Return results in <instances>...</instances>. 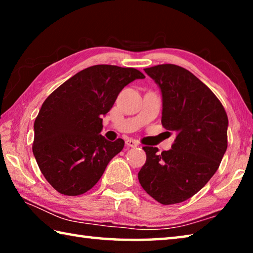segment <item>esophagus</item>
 Returning a JSON list of instances; mask_svg holds the SVG:
<instances>
[{
	"mask_svg": "<svg viewBox=\"0 0 253 253\" xmlns=\"http://www.w3.org/2000/svg\"><path fill=\"white\" fill-rule=\"evenodd\" d=\"M126 145L128 147H137L138 146V142L135 139H131V138H128L126 139Z\"/></svg>",
	"mask_w": 253,
	"mask_h": 253,
	"instance_id": "obj_1",
	"label": "esophagus"
}]
</instances>
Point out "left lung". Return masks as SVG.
<instances>
[{
    "label": "left lung",
    "instance_id": "1",
    "mask_svg": "<svg viewBox=\"0 0 253 253\" xmlns=\"http://www.w3.org/2000/svg\"><path fill=\"white\" fill-rule=\"evenodd\" d=\"M160 85L162 125L176 132L169 151L144 146L138 179L164 205L181 203L202 188L219 169L228 147V115L211 89L184 68L165 63L144 69Z\"/></svg>",
    "mask_w": 253,
    "mask_h": 253
}]
</instances>
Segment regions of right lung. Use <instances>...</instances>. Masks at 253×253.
Returning <instances> with one entry per match:
<instances>
[{
    "label": "right lung",
    "mask_w": 253,
    "mask_h": 253,
    "mask_svg": "<svg viewBox=\"0 0 253 253\" xmlns=\"http://www.w3.org/2000/svg\"><path fill=\"white\" fill-rule=\"evenodd\" d=\"M145 76L135 68L97 65L81 70L46 98L34 122L33 155L41 173L63 195L96 185L125 142L100 135L102 116L123 88Z\"/></svg>",
    "instance_id": "right-lung-1"
}]
</instances>
